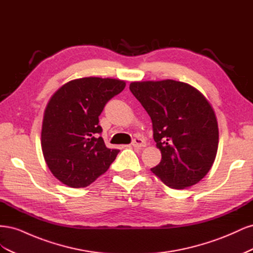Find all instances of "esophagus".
Masks as SVG:
<instances>
[{"label": "esophagus", "mask_w": 253, "mask_h": 253, "mask_svg": "<svg viewBox=\"0 0 253 253\" xmlns=\"http://www.w3.org/2000/svg\"><path fill=\"white\" fill-rule=\"evenodd\" d=\"M132 145L134 148H142L145 145V141L142 138H139V137H136L132 141Z\"/></svg>", "instance_id": "1"}]
</instances>
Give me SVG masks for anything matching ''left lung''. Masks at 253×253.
I'll return each instance as SVG.
<instances>
[{
    "mask_svg": "<svg viewBox=\"0 0 253 253\" xmlns=\"http://www.w3.org/2000/svg\"><path fill=\"white\" fill-rule=\"evenodd\" d=\"M129 90L151 117L153 137L162 152V160L151 171L172 189L202 180L218 147L217 121L207 99L174 80L132 82Z\"/></svg>",
    "mask_w": 253,
    "mask_h": 253,
    "instance_id": "1",
    "label": "left lung"
}]
</instances>
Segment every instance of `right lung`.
<instances>
[{
  "mask_svg": "<svg viewBox=\"0 0 253 253\" xmlns=\"http://www.w3.org/2000/svg\"><path fill=\"white\" fill-rule=\"evenodd\" d=\"M125 87V81L88 77L64 84L51 97L44 113L41 144L50 172L64 185L87 187L116 159L119 150L105 145L99 116Z\"/></svg>",
  "mask_w": 253,
  "mask_h": 253,
  "instance_id": "1",
  "label": "right lung"
}]
</instances>
